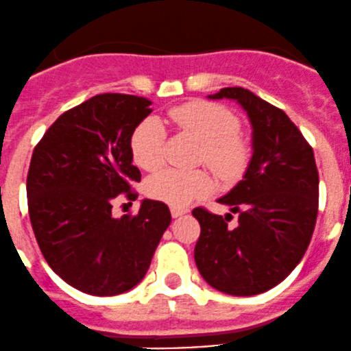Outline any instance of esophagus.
I'll use <instances>...</instances> for the list:
<instances>
[{
	"label": "esophagus",
	"instance_id": "obj_1",
	"mask_svg": "<svg viewBox=\"0 0 351 351\" xmlns=\"http://www.w3.org/2000/svg\"><path fill=\"white\" fill-rule=\"evenodd\" d=\"M186 212H189V208H186V207H171V215L175 219L180 217V215L186 214Z\"/></svg>",
	"mask_w": 351,
	"mask_h": 351
}]
</instances>
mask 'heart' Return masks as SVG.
<instances>
[{"label":"heart","mask_w":351,"mask_h":351,"mask_svg":"<svg viewBox=\"0 0 351 351\" xmlns=\"http://www.w3.org/2000/svg\"><path fill=\"white\" fill-rule=\"evenodd\" d=\"M168 119L182 132L202 143L200 162L219 178L231 182L241 176L250 162V144L239 134L241 122L232 110L207 100H193L168 110ZM166 130L158 119H146L130 136V154L141 169L154 171L165 161ZM214 186L210 175L202 169H162L146 182V193L158 202L185 207L205 197Z\"/></svg>","instance_id":"b5f03b06"}]
</instances>
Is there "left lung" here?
<instances>
[{
    "mask_svg": "<svg viewBox=\"0 0 351 351\" xmlns=\"http://www.w3.org/2000/svg\"><path fill=\"white\" fill-rule=\"evenodd\" d=\"M208 98H232L253 125V158L246 175L219 202L238 214L193 208L200 224L195 263L208 285L231 295H256L297 267L313 238L319 205V173L311 144L284 110L244 88H222Z\"/></svg>",
    "mask_w": 351,
    "mask_h": 351,
    "instance_id": "obj_1",
    "label": "left lung"
}]
</instances>
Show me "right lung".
I'll list each match as a JSON object with an SVG mask.
<instances>
[{
	"instance_id": "add662e5",
	"label": "right lung",
	"mask_w": 351,
	"mask_h": 351,
	"mask_svg": "<svg viewBox=\"0 0 351 351\" xmlns=\"http://www.w3.org/2000/svg\"><path fill=\"white\" fill-rule=\"evenodd\" d=\"M151 104L136 95H97L62 113L32 154L27 195L35 239L49 267L90 295L139 284L171 222L158 200H144L136 215H112L113 202L137 198L130 136Z\"/></svg>"
}]
</instances>
